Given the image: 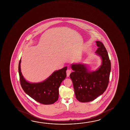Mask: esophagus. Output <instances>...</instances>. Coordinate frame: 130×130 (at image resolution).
I'll return each instance as SVG.
<instances>
[{
	"label": "esophagus",
	"mask_w": 130,
	"mask_h": 130,
	"mask_svg": "<svg viewBox=\"0 0 130 130\" xmlns=\"http://www.w3.org/2000/svg\"><path fill=\"white\" fill-rule=\"evenodd\" d=\"M66 72H67V77H69V75L70 74L71 72V70H70V69H68L67 71H66Z\"/></svg>",
	"instance_id": "1"
}]
</instances>
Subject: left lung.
Segmentation results:
<instances>
[{
	"instance_id": "left-lung-1",
	"label": "left lung",
	"mask_w": 130,
	"mask_h": 130,
	"mask_svg": "<svg viewBox=\"0 0 130 130\" xmlns=\"http://www.w3.org/2000/svg\"><path fill=\"white\" fill-rule=\"evenodd\" d=\"M98 47L96 54L102 59V64L96 71H90L84 63H72L74 72L70 75L72 80L75 96L82 102H91L101 95L108 85L111 69L110 60L104 45L96 41Z\"/></svg>"
}]
</instances>
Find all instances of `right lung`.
Returning a JSON list of instances; mask_svg holds the SVG:
<instances>
[{"instance_id":"right-lung-1","label":"right lung","mask_w":130,"mask_h":130,"mask_svg":"<svg viewBox=\"0 0 130 130\" xmlns=\"http://www.w3.org/2000/svg\"><path fill=\"white\" fill-rule=\"evenodd\" d=\"M20 60L19 64L20 82L26 93L37 102L45 105L52 104L57 101L59 96V87L67 76L65 67L55 71L45 80L40 83H29L24 78L21 72Z\"/></svg>"}]
</instances>
